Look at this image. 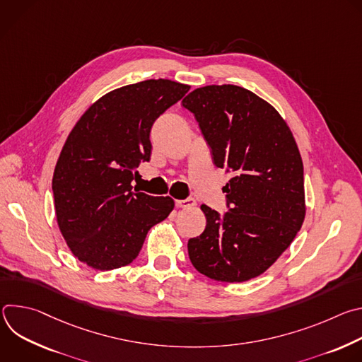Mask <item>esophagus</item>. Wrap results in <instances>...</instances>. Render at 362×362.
<instances>
[{
	"label": "esophagus",
	"mask_w": 362,
	"mask_h": 362,
	"mask_svg": "<svg viewBox=\"0 0 362 362\" xmlns=\"http://www.w3.org/2000/svg\"><path fill=\"white\" fill-rule=\"evenodd\" d=\"M175 203H176L177 208L187 209V208H192V206L196 204V200L193 197H186V199H182V200H176Z\"/></svg>",
	"instance_id": "1"
}]
</instances>
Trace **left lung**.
<instances>
[{
    "label": "left lung",
    "mask_w": 362,
    "mask_h": 362,
    "mask_svg": "<svg viewBox=\"0 0 362 362\" xmlns=\"http://www.w3.org/2000/svg\"><path fill=\"white\" fill-rule=\"evenodd\" d=\"M182 106L199 123L216 168L232 173L223 186L228 212L202 204L206 228L187 242L192 265L221 282L264 274L291 245L305 218L303 165L279 113L233 84L189 93Z\"/></svg>",
    "instance_id": "obj_1"
}]
</instances>
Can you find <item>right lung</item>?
Returning a JSON list of instances; mask_svg holds the SVG:
<instances>
[{
  "mask_svg": "<svg viewBox=\"0 0 362 362\" xmlns=\"http://www.w3.org/2000/svg\"><path fill=\"white\" fill-rule=\"evenodd\" d=\"M189 88L166 78L120 87L97 100L69 134L53 194L59 228L78 261L98 271L130 264L148 229L173 211V199L134 193L132 182L150 160L153 123Z\"/></svg>",
  "mask_w": 362,
  "mask_h": 362,
  "instance_id": "add662e5",
  "label": "right lung"
}]
</instances>
